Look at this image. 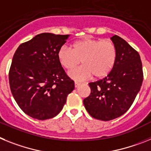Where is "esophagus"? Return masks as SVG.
I'll use <instances>...</instances> for the list:
<instances>
[{"label": "esophagus", "mask_w": 151, "mask_h": 151, "mask_svg": "<svg viewBox=\"0 0 151 151\" xmlns=\"http://www.w3.org/2000/svg\"><path fill=\"white\" fill-rule=\"evenodd\" d=\"M80 85H81V83H78V82H75V83H74V86H75L76 88H77V87H78Z\"/></svg>", "instance_id": "1"}]
</instances>
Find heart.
<instances>
[{
  "mask_svg": "<svg viewBox=\"0 0 151 151\" xmlns=\"http://www.w3.org/2000/svg\"><path fill=\"white\" fill-rule=\"evenodd\" d=\"M57 55L61 66L66 69H72L81 60L83 65L68 72L71 79L81 81L93 75L96 78L108 75L115 65L117 49L109 39L86 38L74 42L71 48L62 45Z\"/></svg>",
  "mask_w": 151,
  "mask_h": 151,
  "instance_id": "1",
  "label": "heart"
}]
</instances>
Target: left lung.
<instances>
[{
    "instance_id": "1",
    "label": "left lung",
    "mask_w": 151,
    "mask_h": 151,
    "mask_svg": "<svg viewBox=\"0 0 151 151\" xmlns=\"http://www.w3.org/2000/svg\"><path fill=\"white\" fill-rule=\"evenodd\" d=\"M111 40L117 49L112 70L103 79L90 83V96L83 105L92 117L109 121L124 114L140 91L143 81L142 63L138 52L121 37Z\"/></svg>"
}]
</instances>
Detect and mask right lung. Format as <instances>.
<instances>
[{
    "label": "right lung",
    "mask_w": 151,
    "mask_h": 151,
    "mask_svg": "<svg viewBox=\"0 0 151 151\" xmlns=\"http://www.w3.org/2000/svg\"><path fill=\"white\" fill-rule=\"evenodd\" d=\"M70 35L39 34L21 44L13 57L9 72L14 99L25 113L45 120L62 110L74 82L65 74L58 51Z\"/></svg>",
    "instance_id": "obj_1"
}]
</instances>
